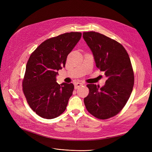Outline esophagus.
I'll return each mask as SVG.
<instances>
[{
	"instance_id": "esophagus-1",
	"label": "esophagus",
	"mask_w": 152,
	"mask_h": 152,
	"mask_svg": "<svg viewBox=\"0 0 152 152\" xmlns=\"http://www.w3.org/2000/svg\"><path fill=\"white\" fill-rule=\"evenodd\" d=\"M83 83H80V82L76 83L75 84V89H77L78 87H81V86H83Z\"/></svg>"
}]
</instances>
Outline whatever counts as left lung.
<instances>
[{"mask_svg": "<svg viewBox=\"0 0 152 152\" xmlns=\"http://www.w3.org/2000/svg\"><path fill=\"white\" fill-rule=\"evenodd\" d=\"M83 38L96 66L108 77L100 88L96 84L87 85L89 93L84 104L95 118L108 119L121 111L130 97L134 84L131 62L124 47L115 40L94 31L84 32Z\"/></svg>", "mask_w": 152, "mask_h": 152, "instance_id": "8db88e82", "label": "left lung"}]
</instances>
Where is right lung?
Segmentation results:
<instances>
[{
  "label": "right lung",
  "instance_id": "1",
  "mask_svg": "<svg viewBox=\"0 0 152 152\" xmlns=\"http://www.w3.org/2000/svg\"><path fill=\"white\" fill-rule=\"evenodd\" d=\"M71 32L46 40L31 53L23 81V91L31 108L45 119L59 116L66 108L74 85L58 84L57 71L65 66L68 55L81 37Z\"/></svg>",
  "mask_w": 152,
  "mask_h": 152
}]
</instances>
